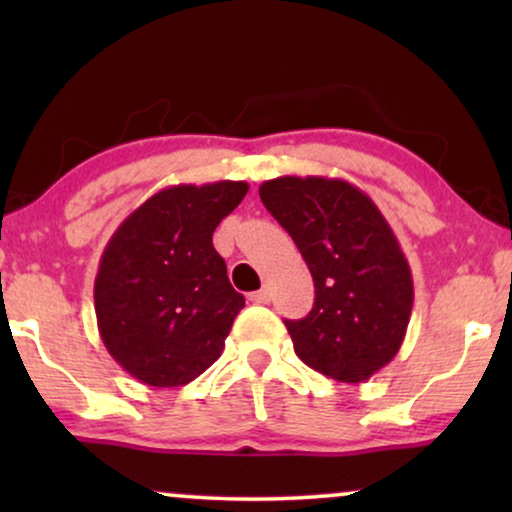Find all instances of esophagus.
<instances>
[{"mask_svg":"<svg viewBox=\"0 0 512 512\" xmlns=\"http://www.w3.org/2000/svg\"><path fill=\"white\" fill-rule=\"evenodd\" d=\"M249 300H251V303H256V305H268L270 300H272L270 286H263V289L249 293Z\"/></svg>","mask_w":512,"mask_h":512,"instance_id":"34e87169","label":"esophagus"}]
</instances>
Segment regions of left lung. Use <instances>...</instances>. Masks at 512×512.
Here are the masks:
<instances>
[{
    "mask_svg": "<svg viewBox=\"0 0 512 512\" xmlns=\"http://www.w3.org/2000/svg\"><path fill=\"white\" fill-rule=\"evenodd\" d=\"M258 195L314 279L310 314L284 321L298 359L338 382H366L401 349L415 300L394 230L345 179L277 177Z\"/></svg>",
    "mask_w": 512,
    "mask_h": 512,
    "instance_id": "1",
    "label": "left lung"
}]
</instances>
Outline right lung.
Returning <instances> with one entry per match:
<instances>
[{
    "instance_id": "add662e5",
    "label": "right lung",
    "mask_w": 512,
    "mask_h": 512,
    "mask_svg": "<svg viewBox=\"0 0 512 512\" xmlns=\"http://www.w3.org/2000/svg\"><path fill=\"white\" fill-rule=\"evenodd\" d=\"M247 191V181L163 188L111 235L95 277L97 331L142 384L184 387L226 347L244 298L212 235Z\"/></svg>"
}]
</instances>
